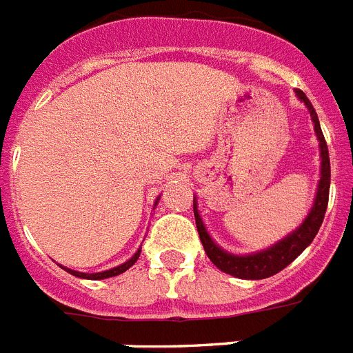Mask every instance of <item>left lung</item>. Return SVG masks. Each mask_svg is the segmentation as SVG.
Here are the masks:
<instances>
[{
	"mask_svg": "<svg viewBox=\"0 0 353 353\" xmlns=\"http://www.w3.org/2000/svg\"><path fill=\"white\" fill-rule=\"evenodd\" d=\"M296 96L301 101L305 103L308 112L312 116V123H314V130L319 139V150H321V179L317 185L316 201L312 210L308 212L306 219L299 225V228L288 234L285 239L277 241L276 245H272L270 248L261 252H254L248 256H236L230 252L223 250L221 246H217L210 234L206 232L203 219L197 212V203L194 199V216H196L197 234L203 243L206 256L210 257V261L225 274H230L239 279H266V277L274 276L277 272L290 265L292 261L299 256L301 252L305 250L306 246L314 241V237L317 236V232L321 228V223L325 219L326 206H328V192H330V157H328V147H326L325 136L321 130L319 117H317L316 110L312 107L310 99L305 96L303 90L296 88Z\"/></svg>",
	"mask_w": 353,
	"mask_h": 353,
	"instance_id": "8db88e82",
	"label": "left lung"
}]
</instances>
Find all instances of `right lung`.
Wrapping results in <instances>:
<instances>
[{
	"label": "right lung",
	"mask_w": 353,
	"mask_h": 353,
	"mask_svg": "<svg viewBox=\"0 0 353 353\" xmlns=\"http://www.w3.org/2000/svg\"><path fill=\"white\" fill-rule=\"evenodd\" d=\"M156 205H157V199H156ZM154 205V206H156ZM139 254H141V248L134 254V256L130 257L128 261H125L123 265L116 266V268H110V270H105V272H96V274H83V272H76V270H70V268H65V266H61V268H65V270L68 272V274H72V276L76 277H81V279H108V277H114V276H119V274H123V272H127L128 268H130L134 263H136L137 259H139Z\"/></svg>",
	"instance_id": "1"
}]
</instances>
